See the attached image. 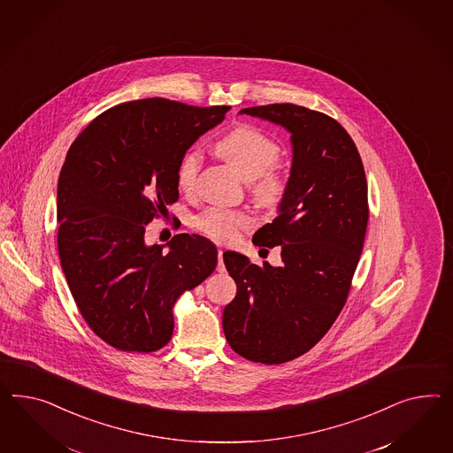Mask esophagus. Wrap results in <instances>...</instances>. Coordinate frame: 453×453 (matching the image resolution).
Returning a JSON list of instances; mask_svg holds the SVG:
<instances>
[{
  "instance_id": "34e87169",
  "label": "esophagus",
  "mask_w": 453,
  "mask_h": 453,
  "mask_svg": "<svg viewBox=\"0 0 453 453\" xmlns=\"http://www.w3.org/2000/svg\"><path fill=\"white\" fill-rule=\"evenodd\" d=\"M218 258H219L218 272H226V267H224V250H219V252H218Z\"/></svg>"
}]
</instances>
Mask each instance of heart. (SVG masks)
I'll return each mask as SVG.
<instances>
[{"instance_id": "heart-1", "label": "heart", "mask_w": 453, "mask_h": 453, "mask_svg": "<svg viewBox=\"0 0 453 453\" xmlns=\"http://www.w3.org/2000/svg\"><path fill=\"white\" fill-rule=\"evenodd\" d=\"M216 151L247 181H252L254 191L264 201H277L285 189V180L279 166L280 145L256 127L242 125L222 136ZM201 168V155L191 148L184 153L176 170V184L181 191H189L196 183ZM196 226L218 242H233L242 229L252 226V218L244 211L208 208L203 211Z\"/></svg>"}]
</instances>
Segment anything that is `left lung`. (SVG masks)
Listing matches in <instances>:
<instances>
[{"instance_id":"obj_1","label":"left lung","mask_w":453,"mask_h":453,"mask_svg":"<svg viewBox=\"0 0 453 453\" xmlns=\"http://www.w3.org/2000/svg\"><path fill=\"white\" fill-rule=\"evenodd\" d=\"M241 113L290 132L294 159L277 218L252 239L280 245L283 264L258 267L224 252L237 294L222 328L237 355L281 365L310 351L346 303L369 219L366 174L353 138L321 111L272 104Z\"/></svg>"}]
</instances>
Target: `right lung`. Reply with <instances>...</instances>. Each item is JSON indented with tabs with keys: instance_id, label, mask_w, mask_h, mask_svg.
<instances>
[{
	"instance_id": "right-lung-1",
	"label": "right lung",
	"mask_w": 453,
	"mask_h": 453,
	"mask_svg": "<svg viewBox=\"0 0 453 453\" xmlns=\"http://www.w3.org/2000/svg\"><path fill=\"white\" fill-rule=\"evenodd\" d=\"M231 107L166 98L125 102L75 138L58 183V249L90 330L120 351L151 353L172 340L173 306L206 280L218 249L197 234L145 244V227L178 201V163Z\"/></svg>"
}]
</instances>
